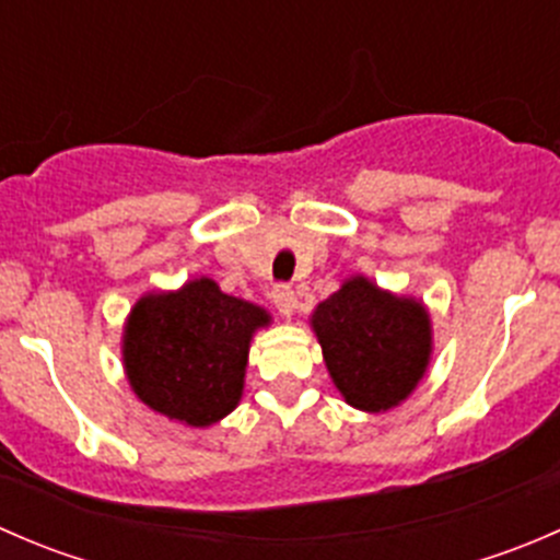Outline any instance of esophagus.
<instances>
[{"instance_id":"obj_1","label":"esophagus","mask_w":560,"mask_h":560,"mask_svg":"<svg viewBox=\"0 0 560 560\" xmlns=\"http://www.w3.org/2000/svg\"><path fill=\"white\" fill-rule=\"evenodd\" d=\"M273 303H276V308H279L281 314L284 316H292V312H295L298 308V295H295V290H292L290 284H279L273 290Z\"/></svg>"}]
</instances>
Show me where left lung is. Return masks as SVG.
I'll use <instances>...</instances> for the list:
<instances>
[{"label": "left lung", "instance_id": "left-lung-1", "mask_svg": "<svg viewBox=\"0 0 560 560\" xmlns=\"http://www.w3.org/2000/svg\"><path fill=\"white\" fill-rule=\"evenodd\" d=\"M332 385L360 411L393 409L425 376L433 352L431 314L415 298L352 276L312 314Z\"/></svg>", "mask_w": 560, "mask_h": 560}]
</instances>
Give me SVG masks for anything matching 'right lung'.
I'll return each instance as SVG.
<instances>
[{"mask_svg":"<svg viewBox=\"0 0 560 560\" xmlns=\"http://www.w3.org/2000/svg\"><path fill=\"white\" fill-rule=\"evenodd\" d=\"M268 325L262 306L224 295L206 276L175 292H149L124 325V371L145 406L208 428L238 406L248 343Z\"/></svg>","mask_w":560,"mask_h":560,"instance_id":"right-lung-1","label":"right lung"}]
</instances>
